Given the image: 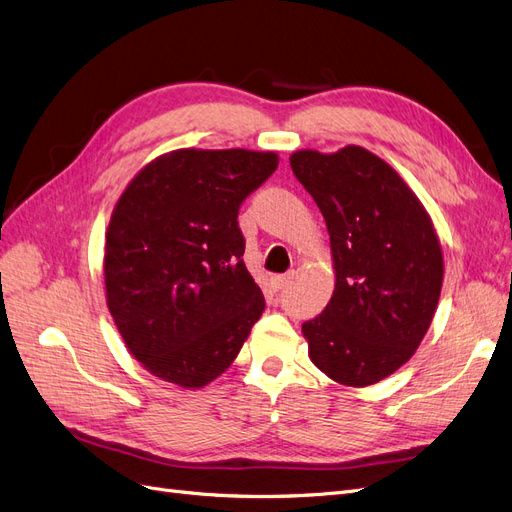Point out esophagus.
I'll list each match as a JSON object with an SVG mask.
<instances>
[{"label":"esophagus","mask_w":512,"mask_h":512,"mask_svg":"<svg viewBox=\"0 0 512 512\" xmlns=\"http://www.w3.org/2000/svg\"><path fill=\"white\" fill-rule=\"evenodd\" d=\"M288 282H290V273H284V275H275V277H273V286H275L277 290L286 288V286H288Z\"/></svg>","instance_id":"34e87169"}]
</instances>
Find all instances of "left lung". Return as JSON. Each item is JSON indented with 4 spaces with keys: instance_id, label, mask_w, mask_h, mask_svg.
Listing matches in <instances>:
<instances>
[{
    "instance_id": "1",
    "label": "left lung",
    "mask_w": 512,
    "mask_h": 512,
    "mask_svg": "<svg viewBox=\"0 0 512 512\" xmlns=\"http://www.w3.org/2000/svg\"><path fill=\"white\" fill-rule=\"evenodd\" d=\"M290 168L327 222L335 265L329 305L303 322L309 359L342 384H376L410 359L436 312V230L395 170L363 147L297 151Z\"/></svg>"
}]
</instances>
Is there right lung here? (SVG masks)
Here are the masks:
<instances>
[{"label":"right lung","instance_id":"right-lung-1","mask_svg":"<svg viewBox=\"0 0 512 512\" xmlns=\"http://www.w3.org/2000/svg\"><path fill=\"white\" fill-rule=\"evenodd\" d=\"M275 153L179 149L147 164L106 232V303L153 376L198 389L237 359L265 312L237 215Z\"/></svg>","mask_w":512,"mask_h":512}]
</instances>
